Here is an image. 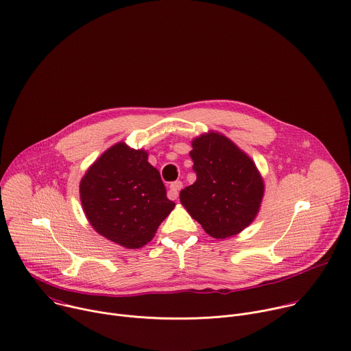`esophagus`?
<instances>
[{
    "instance_id": "34e87169",
    "label": "esophagus",
    "mask_w": 351,
    "mask_h": 351,
    "mask_svg": "<svg viewBox=\"0 0 351 351\" xmlns=\"http://www.w3.org/2000/svg\"><path fill=\"white\" fill-rule=\"evenodd\" d=\"M182 186H183V183H182L180 180L172 182V183L169 184V190H168V197H169L171 199H176V198H178V195H179V190L182 189Z\"/></svg>"
}]
</instances>
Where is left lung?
<instances>
[{
    "label": "left lung",
    "mask_w": 351,
    "mask_h": 351,
    "mask_svg": "<svg viewBox=\"0 0 351 351\" xmlns=\"http://www.w3.org/2000/svg\"><path fill=\"white\" fill-rule=\"evenodd\" d=\"M197 179L180 191V203L215 239L240 233L258 214L264 182L245 153L223 134L210 132L191 141Z\"/></svg>",
    "instance_id": "obj_1"
}]
</instances>
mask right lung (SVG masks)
I'll return each instance as SVG.
<instances>
[{
	"label": "right lung",
	"mask_w": 351,
	"mask_h": 351,
	"mask_svg": "<svg viewBox=\"0 0 351 351\" xmlns=\"http://www.w3.org/2000/svg\"><path fill=\"white\" fill-rule=\"evenodd\" d=\"M147 157L144 149L118 143L87 169L80 182V199L90 225L126 248L152 241L175 208L158 169Z\"/></svg>",
	"instance_id": "right-lung-1"
}]
</instances>
